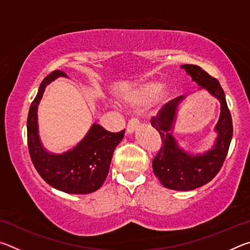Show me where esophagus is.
<instances>
[{
  "label": "esophagus",
  "mask_w": 250,
  "mask_h": 250,
  "mask_svg": "<svg viewBox=\"0 0 250 250\" xmlns=\"http://www.w3.org/2000/svg\"><path fill=\"white\" fill-rule=\"evenodd\" d=\"M140 126V124L137 119H131L128 124V126H126V133L128 134H132L133 132H135Z\"/></svg>",
  "instance_id": "1"
}]
</instances>
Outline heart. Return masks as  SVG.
<instances>
[{
	"mask_svg": "<svg viewBox=\"0 0 250 250\" xmlns=\"http://www.w3.org/2000/svg\"><path fill=\"white\" fill-rule=\"evenodd\" d=\"M170 96L171 88L168 84H160L154 80H143L122 89L118 94V100L121 104L131 108L139 107L150 100V109L155 111L167 103Z\"/></svg>",
	"mask_w": 250,
	"mask_h": 250,
	"instance_id": "b5f03b06",
	"label": "heart"
}]
</instances>
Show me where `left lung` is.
I'll list each match as a JSON object with an SVG mask.
<instances>
[{
    "label": "left lung",
    "mask_w": 250,
    "mask_h": 250,
    "mask_svg": "<svg viewBox=\"0 0 250 250\" xmlns=\"http://www.w3.org/2000/svg\"><path fill=\"white\" fill-rule=\"evenodd\" d=\"M200 90H206L221 104L219 119L215 125L217 137L210 149L204 153L192 154L185 151L173 135L174 125L184 96L177 97L164 104L159 115L151 119V125L158 131L163 146L155 156L152 167L164 188L174 191H193L210 182L221 170L227 155L232 137V122L227 107L225 94L218 80L196 65H182Z\"/></svg>",
    "instance_id": "left-lung-1"
}]
</instances>
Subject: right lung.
<instances>
[{"label":"right lung","mask_w":250,"mask_h":250,"mask_svg":"<svg viewBox=\"0 0 250 250\" xmlns=\"http://www.w3.org/2000/svg\"><path fill=\"white\" fill-rule=\"evenodd\" d=\"M58 77H67L55 70L42 82L29 107L27 142L32 162L39 174L58 191L69 194H89L104 184L116 146L125 137V130L112 133L94 124L77 146L62 153L46 150L39 133L37 110L45 88Z\"/></svg>","instance_id":"add662e5"}]
</instances>
